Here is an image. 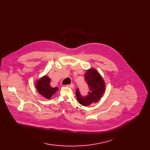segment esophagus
I'll use <instances>...</instances> for the list:
<instances>
[{"label":"esophagus","instance_id":"obj_1","mask_svg":"<svg viewBox=\"0 0 150 150\" xmlns=\"http://www.w3.org/2000/svg\"><path fill=\"white\" fill-rule=\"evenodd\" d=\"M67 86L69 87V88H74V87H75L74 83H71V84H69V85H67Z\"/></svg>","mask_w":150,"mask_h":150}]
</instances>
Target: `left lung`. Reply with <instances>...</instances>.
<instances>
[{
  "mask_svg": "<svg viewBox=\"0 0 150 150\" xmlns=\"http://www.w3.org/2000/svg\"><path fill=\"white\" fill-rule=\"evenodd\" d=\"M85 80L89 88L88 95L82 96L79 89L77 88L76 96L79 104L83 106H87L100 100L105 91V83L101 76L95 69H90L87 71L85 74Z\"/></svg>",
  "mask_w": 150,
  "mask_h": 150,
  "instance_id": "8db88e82",
  "label": "left lung"
}]
</instances>
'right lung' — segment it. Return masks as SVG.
I'll return each instance as SVG.
<instances>
[{
  "label": "right lung",
  "instance_id": "1",
  "mask_svg": "<svg viewBox=\"0 0 150 150\" xmlns=\"http://www.w3.org/2000/svg\"><path fill=\"white\" fill-rule=\"evenodd\" d=\"M50 82V79L47 76H44L38 80L35 84V87L38 93L47 99H50L58 90L57 87H52Z\"/></svg>",
  "mask_w": 150,
  "mask_h": 150
}]
</instances>
